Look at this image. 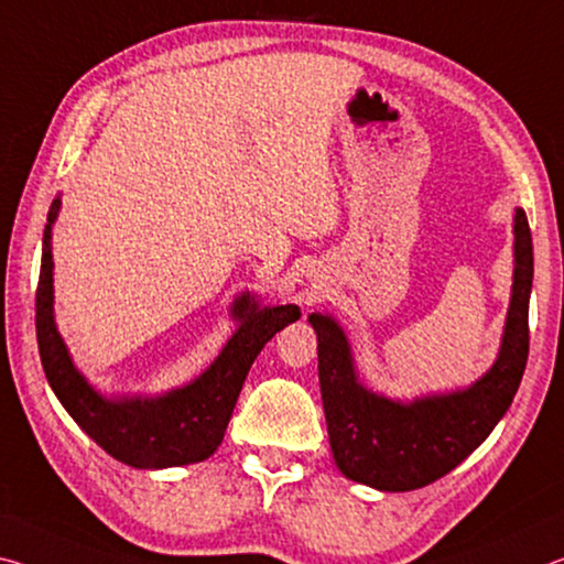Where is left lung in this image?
<instances>
[{
	"label": "left lung",
	"mask_w": 564,
	"mask_h": 564,
	"mask_svg": "<svg viewBox=\"0 0 564 564\" xmlns=\"http://www.w3.org/2000/svg\"><path fill=\"white\" fill-rule=\"evenodd\" d=\"M532 235L524 209L514 215V284L497 362L467 392L390 402L357 384L347 339L335 319L312 315L319 390L329 447L343 475L384 492L417 490L452 473L482 445L510 408L530 355Z\"/></svg>",
	"instance_id": "left-lung-1"
}]
</instances>
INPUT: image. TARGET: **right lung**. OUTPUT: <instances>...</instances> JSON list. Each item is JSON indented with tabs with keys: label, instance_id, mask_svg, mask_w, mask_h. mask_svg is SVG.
<instances>
[{
	"label": "right lung",
	"instance_id": "add662e5",
	"mask_svg": "<svg viewBox=\"0 0 564 564\" xmlns=\"http://www.w3.org/2000/svg\"><path fill=\"white\" fill-rule=\"evenodd\" d=\"M59 212V199L50 207V225ZM50 225L42 239V270L36 282V345L44 375L64 410L97 445L124 465L140 469L202 463L219 447L232 417L239 390L254 357L270 339L300 319V307H257L249 294L235 302L239 329L221 355L195 382L156 400L109 402L91 390L67 355L52 319V247Z\"/></svg>",
	"mask_w": 564,
	"mask_h": 564
}]
</instances>
